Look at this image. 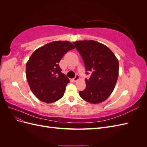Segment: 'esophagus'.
Here are the masks:
<instances>
[{
  "mask_svg": "<svg viewBox=\"0 0 147 147\" xmlns=\"http://www.w3.org/2000/svg\"><path fill=\"white\" fill-rule=\"evenodd\" d=\"M79 78H80V77H79V75H77L76 76H75V77L73 79V80H74V82H76L77 81H78V80Z\"/></svg>",
  "mask_w": 147,
  "mask_h": 147,
  "instance_id": "1",
  "label": "esophagus"
}]
</instances>
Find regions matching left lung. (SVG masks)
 <instances>
[{"label": "left lung", "instance_id": "1", "mask_svg": "<svg viewBox=\"0 0 147 147\" xmlns=\"http://www.w3.org/2000/svg\"><path fill=\"white\" fill-rule=\"evenodd\" d=\"M82 56L91 77L85 80L86 88L80 91L82 98L91 104L104 102L112 94L119 75V62L107 47L94 40L73 42ZM88 74V72H86Z\"/></svg>", "mask_w": 147, "mask_h": 147}]
</instances>
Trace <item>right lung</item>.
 Segmentation results:
<instances>
[{"label":"right lung","mask_w":147,"mask_h":147,"mask_svg":"<svg viewBox=\"0 0 147 147\" xmlns=\"http://www.w3.org/2000/svg\"><path fill=\"white\" fill-rule=\"evenodd\" d=\"M75 48L70 42L55 41L38 48L30 56L26 65V78L38 99L50 104L63 97L70 80L61 72L59 63Z\"/></svg>","instance_id":"right-lung-1"}]
</instances>
